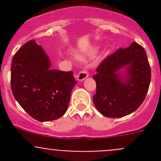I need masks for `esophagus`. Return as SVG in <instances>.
Returning <instances> with one entry per match:
<instances>
[{"label": "esophagus", "instance_id": "obj_1", "mask_svg": "<svg viewBox=\"0 0 161 161\" xmlns=\"http://www.w3.org/2000/svg\"><path fill=\"white\" fill-rule=\"evenodd\" d=\"M88 77H89L88 71L86 70H82L78 74L77 77H76V79H77L78 81H82Z\"/></svg>", "mask_w": 161, "mask_h": 161}]
</instances>
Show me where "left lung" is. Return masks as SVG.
Segmentation results:
<instances>
[{"label":"left lung","mask_w":161,"mask_h":161,"mask_svg":"<svg viewBox=\"0 0 161 161\" xmlns=\"http://www.w3.org/2000/svg\"><path fill=\"white\" fill-rule=\"evenodd\" d=\"M97 71L92 76L97 83L93 103L103 116L121 118L130 114L145 100L151 69L145 49L136 42L107 57Z\"/></svg>","instance_id":"obj_1"}]
</instances>
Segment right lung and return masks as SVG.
<instances>
[{"label": "right lung", "mask_w": 161, "mask_h": 161, "mask_svg": "<svg viewBox=\"0 0 161 161\" xmlns=\"http://www.w3.org/2000/svg\"><path fill=\"white\" fill-rule=\"evenodd\" d=\"M50 61L34 40L21 47L11 66V88L18 103L34 119L49 121L64 114L77 82L72 71L50 69Z\"/></svg>", "instance_id": "obj_1"}]
</instances>
